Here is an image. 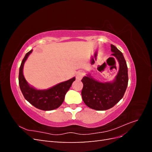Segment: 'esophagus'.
Wrapping results in <instances>:
<instances>
[{
    "mask_svg": "<svg viewBox=\"0 0 152 152\" xmlns=\"http://www.w3.org/2000/svg\"><path fill=\"white\" fill-rule=\"evenodd\" d=\"M84 73L82 72V71H79L77 73V75H76V79L78 80H80L82 77L84 76Z\"/></svg>",
    "mask_w": 152,
    "mask_h": 152,
    "instance_id": "obj_1",
    "label": "esophagus"
}]
</instances>
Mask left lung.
I'll return each instance as SVG.
<instances>
[{"instance_id": "left-lung-1", "label": "left lung", "mask_w": 152, "mask_h": 152, "mask_svg": "<svg viewBox=\"0 0 152 152\" xmlns=\"http://www.w3.org/2000/svg\"><path fill=\"white\" fill-rule=\"evenodd\" d=\"M112 56L119 63V71L113 82L102 83L89 75L83 77L82 97L87 107L96 110H106L114 107L124 95L128 84V72L126 61L122 53L111 44Z\"/></svg>"}]
</instances>
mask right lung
Masks as SVG:
<instances>
[{"label": "right lung", "instance_id": "add662e5", "mask_svg": "<svg viewBox=\"0 0 152 152\" xmlns=\"http://www.w3.org/2000/svg\"><path fill=\"white\" fill-rule=\"evenodd\" d=\"M32 52V50L27 53L22 60L19 72V85L24 98L37 108L49 111L58 108L63 103L67 91L70 89L75 78L61 82L47 90H37L30 87L23 74L24 63Z\"/></svg>", "mask_w": 152, "mask_h": 152}]
</instances>
